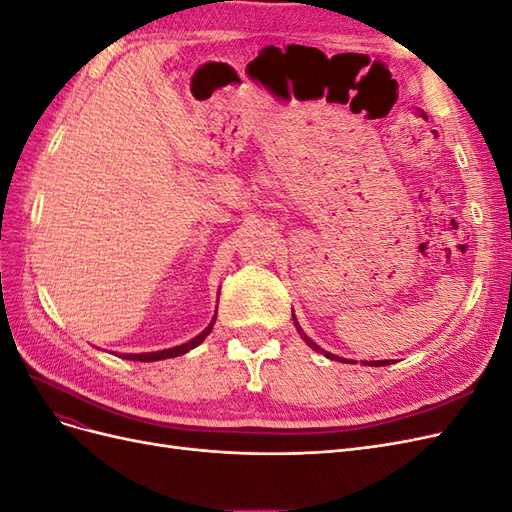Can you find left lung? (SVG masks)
Masks as SVG:
<instances>
[{"label":"left lung","mask_w":512,"mask_h":512,"mask_svg":"<svg viewBox=\"0 0 512 512\" xmlns=\"http://www.w3.org/2000/svg\"><path fill=\"white\" fill-rule=\"evenodd\" d=\"M292 320H294V327H297V331H299V335H301V339L303 342L312 348V350H316V352H322L324 356H327V359H331V361H342V363H352V361H348V359H342V356H337V354H333V352H327V350H322L312 337H307V333L301 329V324H299V320H297V316H294V312H292ZM393 361H363V365H369V367H384V365H391Z\"/></svg>","instance_id":"1"}]
</instances>
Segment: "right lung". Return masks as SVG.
<instances>
[{
  "label": "right lung",
  "instance_id": "obj_1",
  "mask_svg": "<svg viewBox=\"0 0 512 512\" xmlns=\"http://www.w3.org/2000/svg\"><path fill=\"white\" fill-rule=\"evenodd\" d=\"M215 318H218V312L213 314V318H211V322H209V327H207L205 331H200L196 337L190 339V342H185V344H181V346L158 350V352H138V354H119V356H121V359H126V361H141V363H153V361H164V359H173V356H181V354L190 352L192 348H196V346H200V344L205 342V337H207V335L211 333V329H213Z\"/></svg>",
  "mask_w": 512,
  "mask_h": 512
}]
</instances>
